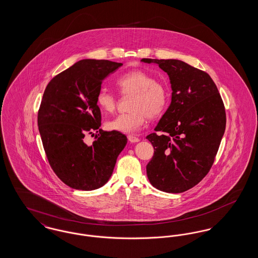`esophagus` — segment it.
<instances>
[{
	"mask_svg": "<svg viewBox=\"0 0 258 258\" xmlns=\"http://www.w3.org/2000/svg\"><path fill=\"white\" fill-rule=\"evenodd\" d=\"M127 139L131 143H136V142H139V138H137L135 135H128L127 136Z\"/></svg>",
	"mask_w": 258,
	"mask_h": 258,
	"instance_id": "34e87169",
	"label": "esophagus"
}]
</instances>
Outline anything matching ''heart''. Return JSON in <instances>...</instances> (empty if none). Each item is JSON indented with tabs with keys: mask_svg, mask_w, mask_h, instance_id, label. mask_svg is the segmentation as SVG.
I'll return each instance as SVG.
<instances>
[{
	"mask_svg": "<svg viewBox=\"0 0 258 258\" xmlns=\"http://www.w3.org/2000/svg\"><path fill=\"white\" fill-rule=\"evenodd\" d=\"M122 96L133 95L130 113H123L105 123L108 131L135 134L142 128L146 119L161 115L168 105V90L152 74L141 70L125 73L116 80ZM96 102L100 110L111 113L116 109L118 98L106 88L98 90Z\"/></svg>",
	"mask_w": 258,
	"mask_h": 258,
	"instance_id": "b5f03b06",
	"label": "heart"
}]
</instances>
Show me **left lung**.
Masks as SVG:
<instances>
[{
    "instance_id": "8db88e82",
    "label": "left lung",
    "mask_w": 258,
    "mask_h": 258,
    "mask_svg": "<svg viewBox=\"0 0 258 258\" xmlns=\"http://www.w3.org/2000/svg\"><path fill=\"white\" fill-rule=\"evenodd\" d=\"M168 74L171 103L148 135L154 156L146 166L150 183L180 194L197 185L211 169L225 131L219 90L207 73L180 60L142 59Z\"/></svg>"
}]
</instances>
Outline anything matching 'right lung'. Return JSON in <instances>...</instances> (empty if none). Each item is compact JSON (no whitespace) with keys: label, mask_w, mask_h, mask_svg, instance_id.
<instances>
[{"label":"right lung","mask_w":258,"mask_h":258,"mask_svg":"<svg viewBox=\"0 0 258 258\" xmlns=\"http://www.w3.org/2000/svg\"><path fill=\"white\" fill-rule=\"evenodd\" d=\"M122 62L85 59L56 75L46 87L37 113V125L50 166L69 186L94 190L110 179L127 138L104 132L96 96L101 83ZM97 131L92 146L84 137Z\"/></svg>","instance_id":"right-lung-1"}]
</instances>
